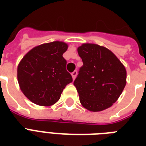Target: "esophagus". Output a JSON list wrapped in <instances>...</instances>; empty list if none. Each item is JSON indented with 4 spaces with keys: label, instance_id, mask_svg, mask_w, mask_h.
<instances>
[{
    "label": "esophagus",
    "instance_id": "1",
    "mask_svg": "<svg viewBox=\"0 0 146 146\" xmlns=\"http://www.w3.org/2000/svg\"><path fill=\"white\" fill-rule=\"evenodd\" d=\"M72 74V76H73V79H75L76 78V75H77V71L76 70H74L73 73H71Z\"/></svg>",
    "mask_w": 146,
    "mask_h": 146
}]
</instances>
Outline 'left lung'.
<instances>
[{
  "mask_svg": "<svg viewBox=\"0 0 146 146\" xmlns=\"http://www.w3.org/2000/svg\"><path fill=\"white\" fill-rule=\"evenodd\" d=\"M83 66L73 82L83 106L92 112L110 107L126 85L127 72L113 52L94 44L77 49Z\"/></svg>",
  "mask_w": 146,
  "mask_h": 146,
  "instance_id": "1",
  "label": "left lung"
}]
</instances>
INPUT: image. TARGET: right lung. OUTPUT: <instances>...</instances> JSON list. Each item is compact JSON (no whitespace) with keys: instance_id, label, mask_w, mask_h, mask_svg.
Masks as SVG:
<instances>
[{"instance_id":"obj_1","label":"right lung","mask_w":146,"mask_h":146,"mask_svg":"<svg viewBox=\"0 0 146 146\" xmlns=\"http://www.w3.org/2000/svg\"><path fill=\"white\" fill-rule=\"evenodd\" d=\"M67 48L64 42H51L33 48L23 58L18 66V81L32 102L43 106L54 104L73 81L62 56Z\"/></svg>"}]
</instances>
